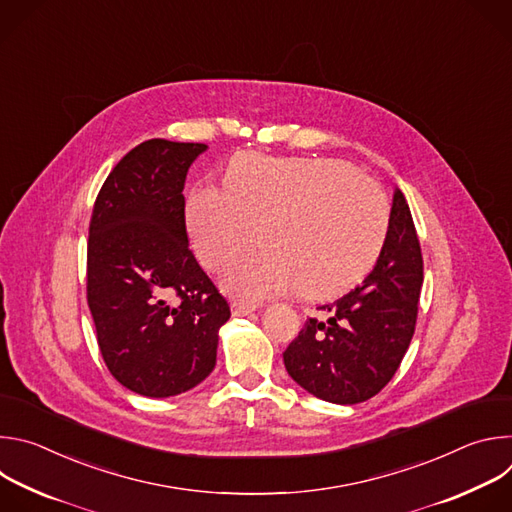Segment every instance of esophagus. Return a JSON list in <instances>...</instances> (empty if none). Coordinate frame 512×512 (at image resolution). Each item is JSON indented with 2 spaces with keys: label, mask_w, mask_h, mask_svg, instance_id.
<instances>
[{
  "label": "esophagus",
  "mask_w": 512,
  "mask_h": 512,
  "mask_svg": "<svg viewBox=\"0 0 512 512\" xmlns=\"http://www.w3.org/2000/svg\"><path fill=\"white\" fill-rule=\"evenodd\" d=\"M255 310H257V308L251 306V304H243V302H233V304H231L233 316H249V314H253Z\"/></svg>",
  "instance_id": "34e87169"
}]
</instances>
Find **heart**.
I'll return each mask as SVG.
<instances>
[{"label":"heart","instance_id":"b5f03b06","mask_svg":"<svg viewBox=\"0 0 512 512\" xmlns=\"http://www.w3.org/2000/svg\"><path fill=\"white\" fill-rule=\"evenodd\" d=\"M186 227L200 263L223 271L259 241L265 255L235 267L223 285L243 302L298 289L318 300L340 294L369 271L389 229L377 182L326 158L241 156L225 190L196 188Z\"/></svg>","mask_w":512,"mask_h":512}]
</instances>
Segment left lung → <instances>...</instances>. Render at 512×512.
<instances>
[{
  "instance_id": "8db88e82",
  "label": "left lung",
  "mask_w": 512,
  "mask_h": 512,
  "mask_svg": "<svg viewBox=\"0 0 512 512\" xmlns=\"http://www.w3.org/2000/svg\"><path fill=\"white\" fill-rule=\"evenodd\" d=\"M423 259L409 204L393 194L389 229L362 285L320 306L283 352V364L314 397L354 405L375 397L395 375L415 332Z\"/></svg>"
}]
</instances>
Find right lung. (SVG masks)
Instances as JSON below:
<instances>
[{
	"label": "right lung",
	"instance_id": "obj_1",
	"mask_svg": "<svg viewBox=\"0 0 512 512\" xmlns=\"http://www.w3.org/2000/svg\"><path fill=\"white\" fill-rule=\"evenodd\" d=\"M204 143L148 139L107 176L89 227L87 300L111 375L143 397H174L216 364L231 318L188 247L184 182Z\"/></svg>",
	"mask_w": 512,
	"mask_h": 512
}]
</instances>
